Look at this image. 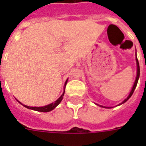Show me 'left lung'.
Here are the masks:
<instances>
[{
  "instance_id": "1",
  "label": "left lung",
  "mask_w": 146,
  "mask_h": 146,
  "mask_svg": "<svg viewBox=\"0 0 146 146\" xmlns=\"http://www.w3.org/2000/svg\"><path fill=\"white\" fill-rule=\"evenodd\" d=\"M136 65H137V75H136V80H135V82H134V85H133V89H132L131 92H130V93H129V95L128 96V97H127V98H126V99H125L124 101L122 102V103H120V104H123V103H125V102H127V100L129 99V98L131 97L132 95H133V93L134 90H135V89H136V86H137V82H138L139 78V74H140V69H139V61H138V59H137V57L136 58ZM120 104H119V105H120ZM99 106L102 107V108H106V107L102 106V105H99Z\"/></svg>"
}]
</instances>
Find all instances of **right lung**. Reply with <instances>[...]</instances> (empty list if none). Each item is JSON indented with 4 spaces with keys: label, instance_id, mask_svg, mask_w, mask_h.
Here are the masks:
<instances>
[{
    "label": "right lung",
    "instance_id": "add662e5",
    "mask_svg": "<svg viewBox=\"0 0 146 146\" xmlns=\"http://www.w3.org/2000/svg\"><path fill=\"white\" fill-rule=\"evenodd\" d=\"M66 82H67V80L65 82V85H64V89H65V86H66ZM64 92H65V90L64 91V93L62 94L61 96L57 100V101H55L54 103H51L50 104H48L46 106H44V107H29V106H27V105H25V104H23L24 107H26V108H29V109H32V110H34V111H41V112H48V111H52L53 109H54L58 105V104L60 103V102L62 101L63 99V96L64 95ZM19 102V101H18ZM20 103V102H19ZM21 104V103H20Z\"/></svg>",
    "mask_w": 146,
    "mask_h": 146
}]
</instances>
